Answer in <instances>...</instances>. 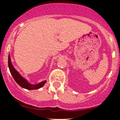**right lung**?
Returning a JSON list of instances; mask_svg holds the SVG:
<instances>
[{"instance_id": "1", "label": "right lung", "mask_w": 120, "mask_h": 120, "mask_svg": "<svg viewBox=\"0 0 120 120\" xmlns=\"http://www.w3.org/2000/svg\"><path fill=\"white\" fill-rule=\"evenodd\" d=\"M8 66L10 72H11V75L13 76L14 80L22 88L29 89V90L37 89L43 86L44 85V84L46 83V80H44V81L41 82L39 83L38 84H36V85H32V84H30V83L28 82L27 80L26 79H25L23 78H22L20 75V74L13 68L12 63H11V56H10L9 54L8 56Z\"/></svg>"}]
</instances>
